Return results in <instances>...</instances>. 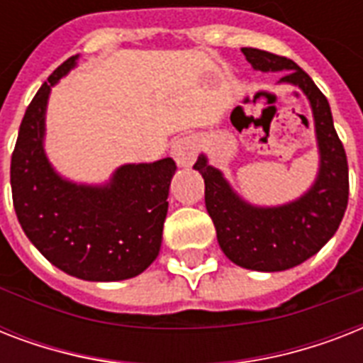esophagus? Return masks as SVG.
Instances as JSON below:
<instances>
[{
	"label": "esophagus",
	"mask_w": 363,
	"mask_h": 363,
	"mask_svg": "<svg viewBox=\"0 0 363 363\" xmlns=\"http://www.w3.org/2000/svg\"><path fill=\"white\" fill-rule=\"evenodd\" d=\"M171 154H173V158H175L177 164L182 165V167L192 165L196 156H198L196 141H194L192 137H181V139H177V141L173 143V147H171Z\"/></svg>",
	"instance_id": "34e87169"
}]
</instances>
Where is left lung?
Segmentation results:
<instances>
[{
    "label": "left lung",
    "instance_id": "8db88e82",
    "mask_svg": "<svg viewBox=\"0 0 363 363\" xmlns=\"http://www.w3.org/2000/svg\"><path fill=\"white\" fill-rule=\"evenodd\" d=\"M241 50L254 69L282 71L279 82L294 84L307 96L320 154L318 175L301 198L279 207H258L239 198L205 154H199L194 169L203 177L205 207L222 252L245 269L284 271L315 256L337 232L349 203V164L330 104L313 79L284 56L259 48Z\"/></svg>",
    "mask_w": 363,
    "mask_h": 363
}]
</instances>
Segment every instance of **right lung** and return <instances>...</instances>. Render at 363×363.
<instances>
[{"mask_svg":"<svg viewBox=\"0 0 363 363\" xmlns=\"http://www.w3.org/2000/svg\"><path fill=\"white\" fill-rule=\"evenodd\" d=\"M77 58L65 60L26 109L11 158L13 205L28 239L58 269L82 281H124L158 256L177 165L125 164L99 186L54 171L43 147L48 94Z\"/></svg>","mask_w":363,"mask_h":363,"instance_id":"1","label":"right lung"}]
</instances>
